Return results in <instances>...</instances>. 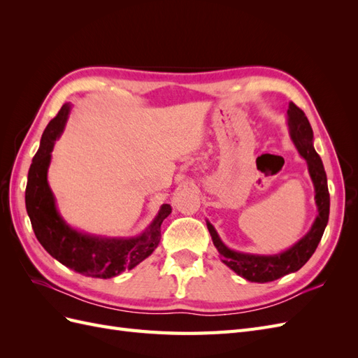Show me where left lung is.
<instances>
[{"instance_id":"left-lung-1","label":"left lung","mask_w":358,"mask_h":358,"mask_svg":"<svg viewBox=\"0 0 358 358\" xmlns=\"http://www.w3.org/2000/svg\"><path fill=\"white\" fill-rule=\"evenodd\" d=\"M287 127L292 145L296 146L300 157L306 161L310 180L315 189V204L318 215L310 225L309 231L291 245L285 251L278 254H252L236 251L227 246L215 230V227L206 220L208 230L212 236L215 248L222 258V263L230 267L234 273L245 278L249 282H270L288 273H294L308 263L326 230L330 213V194L327 187V176L322 161L313 148V131L306 115L291 103L287 110Z\"/></svg>"}]
</instances>
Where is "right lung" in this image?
Listing matches in <instances>:
<instances>
[{"mask_svg":"<svg viewBox=\"0 0 358 358\" xmlns=\"http://www.w3.org/2000/svg\"><path fill=\"white\" fill-rule=\"evenodd\" d=\"M70 112L71 104L66 103L43 131L28 171L27 212L37 241L61 264L85 276L109 279L134 268L155 251L161 239V224L171 213V208L167 203L161 204L145 231L128 237L80 231L64 220L49 187L48 171L53 146L64 133Z\"/></svg>","mask_w":358,"mask_h":358,"instance_id":"right-lung-1","label":"right lung"}]
</instances>
